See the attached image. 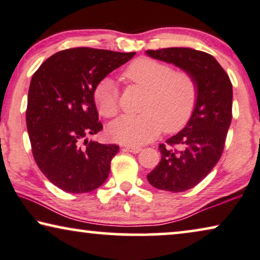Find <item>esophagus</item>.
I'll use <instances>...</instances> for the list:
<instances>
[{"instance_id": "obj_1", "label": "esophagus", "mask_w": 260, "mask_h": 260, "mask_svg": "<svg viewBox=\"0 0 260 260\" xmlns=\"http://www.w3.org/2000/svg\"><path fill=\"white\" fill-rule=\"evenodd\" d=\"M124 148H125V150L134 152V154H137V152H140L142 150L141 147H130V145H126V147H124Z\"/></svg>"}]
</instances>
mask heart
Returning a JSON list of instances; mask_svg holds the SVG:
<instances>
[{"instance_id": "obj_1", "label": "heart", "mask_w": 260, "mask_h": 260, "mask_svg": "<svg viewBox=\"0 0 260 260\" xmlns=\"http://www.w3.org/2000/svg\"><path fill=\"white\" fill-rule=\"evenodd\" d=\"M123 79L147 91L138 116H125L110 124L112 140L127 145H142L166 134H175L189 122L199 98L198 80L190 72L175 71L169 63L138 58L122 73ZM93 102L105 118L119 112V93L115 81L104 78L93 88Z\"/></svg>"}]
</instances>
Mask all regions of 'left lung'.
I'll return each instance as SVG.
<instances>
[{"label":"left lung","mask_w":260,"mask_h":260,"mask_svg":"<svg viewBox=\"0 0 260 260\" xmlns=\"http://www.w3.org/2000/svg\"><path fill=\"white\" fill-rule=\"evenodd\" d=\"M147 54L190 72L199 84L190 120L166 144L158 145L161 161L148 174L151 186L181 193L200 183L221 157L232 120V83L220 63L206 52L170 47L148 49Z\"/></svg>","instance_id":"obj_1"}]
</instances>
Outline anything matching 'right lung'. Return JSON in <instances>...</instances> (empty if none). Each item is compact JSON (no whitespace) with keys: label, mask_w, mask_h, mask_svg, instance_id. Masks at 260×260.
I'll list each match as a JSON object with an SVG mask.
<instances>
[{"label":"right lung","mask_w":260,"mask_h":260,"mask_svg":"<svg viewBox=\"0 0 260 260\" xmlns=\"http://www.w3.org/2000/svg\"><path fill=\"white\" fill-rule=\"evenodd\" d=\"M134 55L69 48L49 56L33 74L26 110L31 152L42 174L66 193H88L108 179L119 147L87 140L103 130L92 94L98 81Z\"/></svg>","instance_id":"add662e5"}]
</instances>
